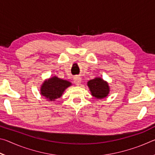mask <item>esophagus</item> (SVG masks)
Masks as SVG:
<instances>
[{
	"instance_id": "34e87169",
	"label": "esophagus",
	"mask_w": 155,
	"mask_h": 155,
	"mask_svg": "<svg viewBox=\"0 0 155 155\" xmlns=\"http://www.w3.org/2000/svg\"><path fill=\"white\" fill-rule=\"evenodd\" d=\"M74 83L76 84L77 85H80L81 83V78L80 77H76L74 79Z\"/></svg>"
}]
</instances>
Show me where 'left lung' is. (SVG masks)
I'll return each mask as SVG.
<instances>
[{
    "mask_svg": "<svg viewBox=\"0 0 155 155\" xmlns=\"http://www.w3.org/2000/svg\"><path fill=\"white\" fill-rule=\"evenodd\" d=\"M87 86L90 88L91 95L98 99L105 98L108 96L110 91L109 84L100 77L89 81Z\"/></svg>",
    "mask_w": 155,
    "mask_h": 155,
    "instance_id": "left-lung-1",
    "label": "left lung"
}]
</instances>
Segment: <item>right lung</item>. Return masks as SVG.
I'll return each instance as SVG.
<instances>
[{"label": "right lung", "mask_w": 155, "mask_h": 155, "mask_svg": "<svg viewBox=\"0 0 155 155\" xmlns=\"http://www.w3.org/2000/svg\"><path fill=\"white\" fill-rule=\"evenodd\" d=\"M72 85V83L57 77H52L44 81L41 86L40 94L48 101H54L62 96L65 90Z\"/></svg>", "instance_id": "add662e5"}]
</instances>
